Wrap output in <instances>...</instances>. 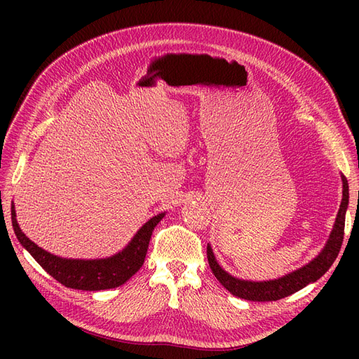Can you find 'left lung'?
Wrapping results in <instances>:
<instances>
[{
    "mask_svg": "<svg viewBox=\"0 0 359 359\" xmlns=\"http://www.w3.org/2000/svg\"><path fill=\"white\" fill-rule=\"evenodd\" d=\"M343 180V199L339 214H337L334 229L330 235V240L320 252V255L313 259L311 262L306 266H302L293 273L269 281H245L235 278L226 273L224 269L220 268L214 257L211 247H206V256H208V262L211 266L212 274L215 278L220 281L222 286L229 290L233 297L243 298L247 301H277L285 297L292 295L302 287H306L309 283L319 280L334 264L340 253V248L344 238V220H346V210L349 205V186H347V180L341 175Z\"/></svg>",
    "mask_w": 359,
    "mask_h": 359,
    "instance_id": "obj_1",
    "label": "left lung"
}]
</instances>
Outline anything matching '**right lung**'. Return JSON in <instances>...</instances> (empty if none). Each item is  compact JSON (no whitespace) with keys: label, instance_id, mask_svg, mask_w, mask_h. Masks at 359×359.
Here are the masks:
<instances>
[{"label":"right lung","instance_id":"1","mask_svg":"<svg viewBox=\"0 0 359 359\" xmlns=\"http://www.w3.org/2000/svg\"><path fill=\"white\" fill-rule=\"evenodd\" d=\"M163 217L165 214L161 212L147 222L121 253L100 260H78L61 259L37 247L20 231L12 205V224L19 243L58 283L79 290H104L118 287L135 276L145 262L151 235H153L154 227Z\"/></svg>","mask_w":359,"mask_h":359}]
</instances>
